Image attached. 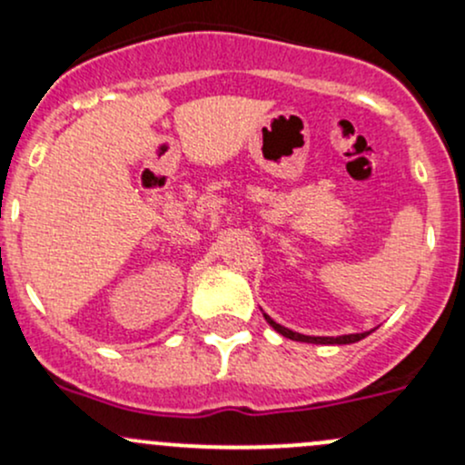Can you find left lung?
<instances>
[{"label": "left lung", "instance_id": "left-lung-1", "mask_svg": "<svg viewBox=\"0 0 465 465\" xmlns=\"http://www.w3.org/2000/svg\"><path fill=\"white\" fill-rule=\"evenodd\" d=\"M264 320H267L269 326H272L273 331H278L280 335H284V338L293 340V341H307V344H353V341H360L364 340L366 335L371 333V331H364V333H349V335H338V338H318V335H304V333H295V331L287 329V326L278 324L275 320L269 318L267 313H262Z\"/></svg>", "mask_w": 465, "mask_h": 465}]
</instances>
